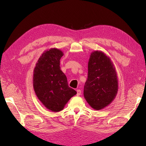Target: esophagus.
Instances as JSON below:
<instances>
[{"mask_svg": "<svg viewBox=\"0 0 146 146\" xmlns=\"http://www.w3.org/2000/svg\"><path fill=\"white\" fill-rule=\"evenodd\" d=\"M76 92H77V94H76L77 95L79 96V95H81V94H82V91L80 90H77Z\"/></svg>", "mask_w": 146, "mask_h": 146, "instance_id": "34e87169", "label": "esophagus"}]
</instances>
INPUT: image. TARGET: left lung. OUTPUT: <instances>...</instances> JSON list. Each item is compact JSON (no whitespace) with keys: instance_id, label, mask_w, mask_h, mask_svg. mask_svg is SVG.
Masks as SVG:
<instances>
[{"instance_id":"8db88e82","label":"left lung","mask_w":146,"mask_h":146,"mask_svg":"<svg viewBox=\"0 0 146 146\" xmlns=\"http://www.w3.org/2000/svg\"><path fill=\"white\" fill-rule=\"evenodd\" d=\"M119 88L117 71L113 62L104 52L93 51L88 64V78L83 95L95 110H102L115 98Z\"/></svg>"}]
</instances>
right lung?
<instances>
[{
  "label": "right lung",
  "instance_id": "1",
  "mask_svg": "<svg viewBox=\"0 0 146 146\" xmlns=\"http://www.w3.org/2000/svg\"><path fill=\"white\" fill-rule=\"evenodd\" d=\"M63 52L57 48L45 51L34 69L33 87L41 103L48 110L60 111L76 92L68 84L66 75L60 69Z\"/></svg>",
  "mask_w": 146,
  "mask_h": 146
}]
</instances>
